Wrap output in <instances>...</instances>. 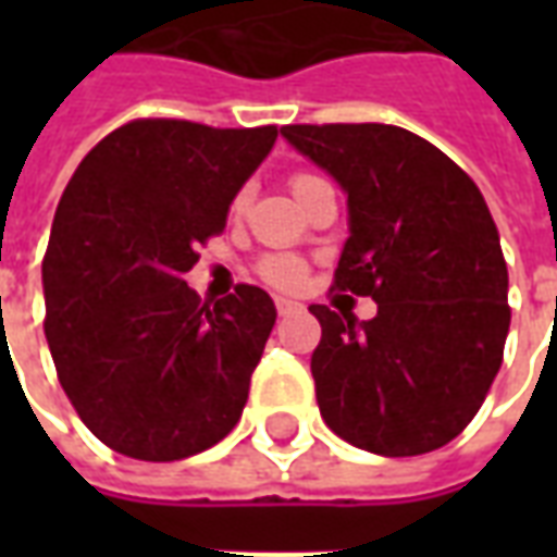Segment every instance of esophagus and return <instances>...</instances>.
I'll return each mask as SVG.
<instances>
[{
	"label": "esophagus",
	"instance_id": "esophagus-1",
	"mask_svg": "<svg viewBox=\"0 0 557 557\" xmlns=\"http://www.w3.org/2000/svg\"><path fill=\"white\" fill-rule=\"evenodd\" d=\"M274 307H277L280 315H292V313H298V310H304L301 304L292 301V298H274Z\"/></svg>",
	"mask_w": 557,
	"mask_h": 557
}]
</instances>
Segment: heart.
<instances>
[{
  "instance_id": "1",
  "label": "heart",
  "mask_w": 557,
  "mask_h": 557,
  "mask_svg": "<svg viewBox=\"0 0 557 557\" xmlns=\"http://www.w3.org/2000/svg\"><path fill=\"white\" fill-rule=\"evenodd\" d=\"M315 182H322L319 175H313V172H295L292 175V194L298 196L304 194L307 187H313ZM250 187L244 184V187H238L235 190V196H232L230 202V211L238 218V214H244L247 211V206H250ZM256 271H259V277L265 280V283H271V286H280V289H298L304 280H307V265H304L298 256H289V253H274V256H265L259 265H256Z\"/></svg>"
}]
</instances>
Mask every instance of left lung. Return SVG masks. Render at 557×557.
I'll return each instance as SVG.
<instances>
[{
  "mask_svg": "<svg viewBox=\"0 0 557 557\" xmlns=\"http://www.w3.org/2000/svg\"><path fill=\"white\" fill-rule=\"evenodd\" d=\"M280 134L349 194V242L331 289L373 298L355 322L313 304L319 411L339 438L379 456L454 442L478 414L510 327L507 262L478 184L394 125H286Z\"/></svg>",
  "mask_w": 557,
  "mask_h": 557,
  "instance_id": "1",
  "label": "left lung"
}]
</instances>
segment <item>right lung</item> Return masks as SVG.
I'll return each mask as SVG.
<instances>
[{
	"instance_id": "right-lung-1",
	"label": "right lung",
	"mask_w": 557,
	"mask_h": 557,
	"mask_svg": "<svg viewBox=\"0 0 557 557\" xmlns=\"http://www.w3.org/2000/svg\"><path fill=\"white\" fill-rule=\"evenodd\" d=\"M277 125L134 119L91 148L55 208L44 331L79 420L115 454L175 462L238 423L277 310L238 283L202 301L184 274Z\"/></svg>"
}]
</instances>
